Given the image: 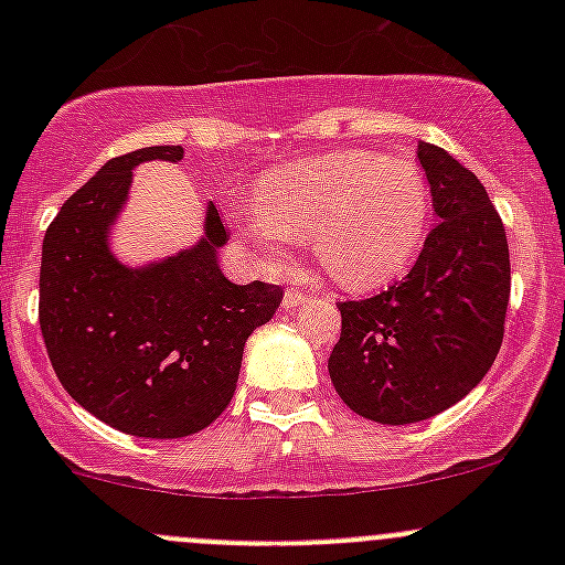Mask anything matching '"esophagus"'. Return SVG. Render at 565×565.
<instances>
[{
	"label": "esophagus",
	"mask_w": 565,
	"mask_h": 565,
	"mask_svg": "<svg viewBox=\"0 0 565 565\" xmlns=\"http://www.w3.org/2000/svg\"><path fill=\"white\" fill-rule=\"evenodd\" d=\"M309 298H311V295H309V292H303V289L289 287L287 292H284V309H287V311L300 309V306L309 303Z\"/></svg>",
	"instance_id": "esophagus-1"
}]
</instances>
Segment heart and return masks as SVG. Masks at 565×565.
Returning <instances> with one entry per match:
<instances>
[{"mask_svg": "<svg viewBox=\"0 0 565 565\" xmlns=\"http://www.w3.org/2000/svg\"><path fill=\"white\" fill-rule=\"evenodd\" d=\"M429 182L413 161L335 152L281 169L237 210L243 232L267 256L311 237L333 281L377 289L402 276L429 230Z\"/></svg>", "mask_w": 565, "mask_h": 565, "instance_id": "obj_1", "label": "heart"}]
</instances>
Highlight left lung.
<instances>
[{"label": "left lung", "mask_w": 565, "mask_h": 565, "mask_svg": "<svg viewBox=\"0 0 565 565\" xmlns=\"http://www.w3.org/2000/svg\"><path fill=\"white\" fill-rule=\"evenodd\" d=\"M437 224L413 270L344 300L328 372L341 402L377 424H415L476 388L503 344L511 295L505 226L487 188L443 147L418 145Z\"/></svg>", "instance_id": "left-lung-1"}]
</instances>
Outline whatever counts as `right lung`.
<instances>
[{
    "instance_id": "1",
    "label": "right lung",
    "mask_w": 565,
    "mask_h": 565,
    "mask_svg": "<svg viewBox=\"0 0 565 565\" xmlns=\"http://www.w3.org/2000/svg\"><path fill=\"white\" fill-rule=\"evenodd\" d=\"M182 147L111 158L56 213L43 237L40 333L60 377L84 409L134 437L174 440L202 431L232 402L243 347L270 322L284 289L241 287L221 273L230 241L207 204L199 246L134 270L108 250V226L141 161H180Z\"/></svg>"
}]
</instances>
